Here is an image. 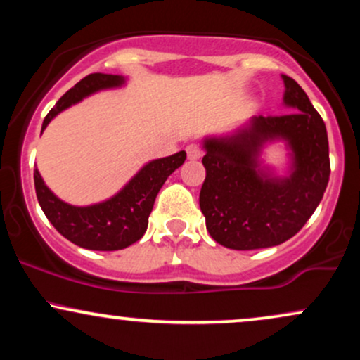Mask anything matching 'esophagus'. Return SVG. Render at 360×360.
Instances as JSON below:
<instances>
[{
  "mask_svg": "<svg viewBox=\"0 0 360 360\" xmlns=\"http://www.w3.org/2000/svg\"><path fill=\"white\" fill-rule=\"evenodd\" d=\"M186 152H188V159L191 160L200 159V157L203 155V150H201V147L196 146V143H191V146L186 147Z\"/></svg>",
  "mask_w": 360,
  "mask_h": 360,
  "instance_id": "esophagus-1",
  "label": "esophagus"
}]
</instances>
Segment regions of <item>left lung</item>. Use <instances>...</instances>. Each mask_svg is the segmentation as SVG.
<instances>
[{"instance_id": "1", "label": "left lung", "mask_w": 360, "mask_h": 360, "mask_svg": "<svg viewBox=\"0 0 360 360\" xmlns=\"http://www.w3.org/2000/svg\"><path fill=\"white\" fill-rule=\"evenodd\" d=\"M279 117H252L245 127L203 140L206 169L200 208L214 242L233 250L274 247L289 240L311 217L328 184L326 128L303 88L284 76ZM283 139L292 157L288 176L259 166L266 143Z\"/></svg>"}]
</instances>
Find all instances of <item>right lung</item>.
Returning <instances> with one entry per match:
<instances>
[{
    "instance_id": "1",
    "label": "right lung",
    "mask_w": 360,
    "mask_h": 360,
    "mask_svg": "<svg viewBox=\"0 0 360 360\" xmlns=\"http://www.w3.org/2000/svg\"><path fill=\"white\" fill-rule=\"evenodd\" d=\"M125 77L115 74H89L71 88L49 111L42 131L60 111L84 100L101 89L120 88ZM186 152L181 150L162 159L147 162L110 200L89 206H74L59 200L44 183L39 169L34 171L35 193L45 217L62 237L82 249L120 250L142 238L148 225V214L154 208L157 193L177 167L183 166Z\"/></svg>"
}]
</instances>
